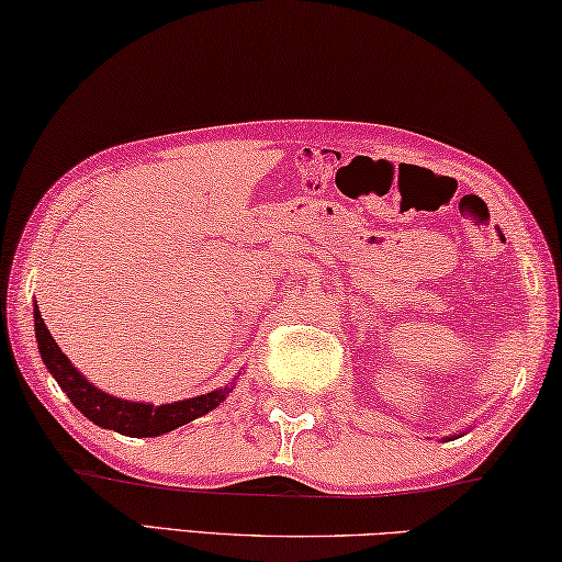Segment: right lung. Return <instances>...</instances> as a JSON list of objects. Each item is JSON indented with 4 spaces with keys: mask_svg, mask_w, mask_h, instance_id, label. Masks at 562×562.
I'll return each instance as SVG.
<instances>
[{
    "mask_svg": "<svg viewBox=\"0 0 562 562\" xmlns=\"http://www.w3.org/2000/svg\"><path fill=\"white\" fill-rule=\"evenodd\" d=\"M34 333H37V345L44 364H47L52 378L57 380V385L65 390L79 413L89 417L94 425L106 427V430H114L120 435H130V438H155V435H165L175 430V427L192 423L194 417H202L210 409H215L229 393V387L212 390L207 395L180 400V403L172 405L130 403V400L102 393V390L89 385L79 375L75 364L67 360V355L59 350L55 337L49 335L37 305H34Z\"/></svg>",
    "mask_w": 562,
    "mask_h": 562,
    "instance_id": "1",
    "label": "right lung"
}]
</instances>
